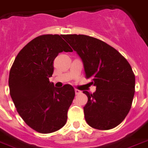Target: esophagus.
I'll return each mask as SVG.
<instances>
[{
    "label": "esophagus",
    "mask_w": 148,
    "mask_h": 148,
    "mask_svg": "<svg viewBox=\"0 0 148 148\" xmlns=\"http://www.w3.org/2000/svg\"><path fill=\"white\" fill-rule=\"evenodd\" d=\"M80 93H81V91L80 90H79V89H75V94L76 95H78V94H80Z\"/></svg>",
    "instance_id": "obj_1"
}]
</instances>
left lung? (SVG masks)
Returning <instances> with one entry per match:
<instances>
[{
	"label": "left lung",
	"instance_id": "1",
	"mask_svg": "<svg viewBox=\"0 0 148 148\" xmlns=\"http://www.w3.org/2000/svg\"><path fill=\"white\" fill-rule=\"evenodd\" d=\"M64 38L82 59L86 77L91 78L96 91H87L84 107L85 120L91 127L108 130L118 126L131 108L135 94L132 69L114 47L84 34H67Z\"/></svg>",
	"mask_w": 148,
	"mask_h": 148
}]
</instances>
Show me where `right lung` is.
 <instances>
[{"label": "right lung", "mask_w": 148, "mask_h": 148, "mask_svg": "<svg viewBox=\"0 0 148 148\" xmlns=\"http://www.w3.org/2000/svg\"><path fill=\"white\" fill-rule=\"evenodd\" d=\"M62 36L43 34L32 40L18 53L10 71V93L17 112L40 133H51L65 125L75 95L70 84L56 88L49 80L58 54L72 52Z\"/></svg>", "instance_id": "add662e5"}]
</instances>
